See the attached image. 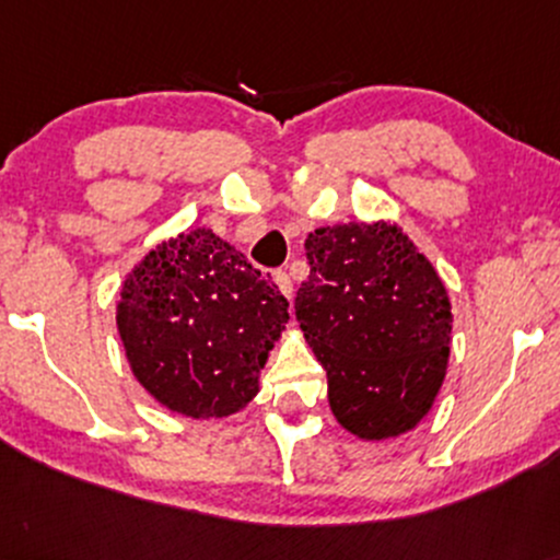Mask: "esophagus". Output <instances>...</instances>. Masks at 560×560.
Instances as JSON below:
<instances>
[{
	"label": "esophagus",
	"instance_id": "34e87169",
	"mask_svg": "<svg viewBox=\"0 0 560 560\" xmlns=\"http://www.w3.org/2000/svg\"><path fill=\"white\" fill-rule=\"evenodd\" d=\"M276 279V284H279V292L284 294L287 300H292V292H294V287H292V279H289V273H284V271H279L273 276Z\"/></svg>",
	"mask_w": 560,
	"mask_h": 560
}]
</instances>
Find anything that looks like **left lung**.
<instances>
[{
    "label": "left lung",
    "mask_w": 560,
    "mask_h": 560,
    "mask_svg": "<svg viewBox=\"0 0 560 560\" xmlns=\"http://www.w3.org/2000/svg\"><path fill=\"white\" fill-rule=\"evenodd\" d=\"M305 255L294 311L326 369L334 419L369 442L410 432L447 374L453 313L440 273L389 221L316 229Z\"/></svg>",
    "instance_id": "8db88e82"
}]
</instances>
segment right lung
<instances>
[{
    "instance_id": "obj_1",
    "label": "right lung",
    "mask_w": 560,
    "mask_h": 560,
    "mask_svg": "<svg viewBox=\"0 0 560 560\" xmlns=\"http://www.w3.org/2000/svg\"><path fill=\"white\" fill-rule=\"evenodd\" d=\"M289 302L210 229L160 242L120 287L118 334L137 382L186 419H223L258 395Z\"/></svg>"
}]
</instances>
